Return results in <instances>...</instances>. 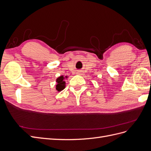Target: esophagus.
<instances>
[{
    "mask_svg": "<svg viewBox=\"0 0 151 151\" xmlns=\"http://www.w3.org/2000/svg\"><path fill=\"white\" fill-rule=\"evenodd\" d=\"M82 74H83V73H82L81 71H77V74H78V75H82Z\"/></svg>",
    "mask_w": 151,
    "mask_h": 151,
    "instance_id": "esophagus-1",
    "label": "esophagus"
}]
</instances>
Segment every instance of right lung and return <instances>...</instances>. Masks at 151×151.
<instances>
[{"label":"right lung","mask_w":151,"mask_h":151,"mask_svg":"<svg viewBox=\"0 0 151 151\" xmlns=\"http://www.w3.org/2000/svg\"><path fill=\"white\" fill-rule=\"evenodd\" d=\"M56 89L58 91H61L65 88V82L64 81V77L60 76L57 79Z\"/></svg>","instance_id":"add662e5"}]
</instances>
